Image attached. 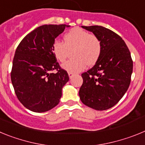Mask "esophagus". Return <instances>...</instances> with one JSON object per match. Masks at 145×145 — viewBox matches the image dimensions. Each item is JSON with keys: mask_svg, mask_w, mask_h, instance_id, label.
<instances>
[{"mask_svg": "<svg viewBox=\"0 0 145 145\" xmlns=\"http://www.w3.org/2000/svg\"><path fill=\"white\" fill-rule=\"evenodd\" d=\"M68 75H69V77H70V78H72V76L74 75V73H72V72H68Z\"/></svg>", "mask_w": 145, "mask_h": 145, "instance_id": "esophagus-1", "label": "esophagus"}]
</instances>
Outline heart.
<instances>
[{
  "label": "heart",
  "instance_id": "heart-1",
  "mask_svg": "<svg viewBox=\"0 0 145 145\" xmlns=\"http://www.w3.org/2000/svg\"><path fill=\"white\" fill-rule=\"evenodd\" d=\"M65 42L56 40L52 45V52L59 61L63 62L70 51L75 49V59L66 61L61 67L68 72L76 73L84 70L86 65L91 66L98 61L102 53V43L97 35L79 27H75L64 36Z\"/></svg>",
  "mask_w": 145,
  "mask_h": 145
}]
</instances>
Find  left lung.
Segmentation results:
<instances>
[{
  "label": "left lung",
  "mask_w": 145,
  "mask_h": 145,
  "mask_svg": "<svg viewBox=\"0 0 145 145\" xmlns=\"http://www.w3.org/2000/svg\"><path fill=\"white\" fill-rule=\"evenodd\" d=\"M102 43V53L94 66L84 72L79 90L81 102L97 110L115 106L129 88L133 61L127 46L118 35L102 26H81Z\"/></svg>",
  "instance_id": "left-lung-1"
}]
</instances>
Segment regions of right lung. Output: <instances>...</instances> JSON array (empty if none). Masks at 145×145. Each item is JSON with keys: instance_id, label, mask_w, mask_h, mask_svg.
I'll use <instances>...</instances> for the list:
<instances>
[{"instance_id": "obj_1", "label": "right lung", "mask_w": 145, "mask_h": 145, "mask_svg": "<svg viewBox=\"0 0 145 145\" xmlns=\"http://www.w3.org/2000/svg\"><path fill=\"white\" fill-rule=\"evenodd\" d=\"M66 25H45L27 34L15 52L11 72L16 97L27 109L44 112L57 105L61 90L69 80L52 52L55 38ZM53 70L57 73H51Z\"/></svg>"}]
</instances>
